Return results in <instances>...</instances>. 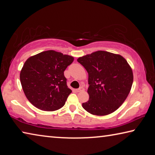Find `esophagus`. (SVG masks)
<instances>
[{"mask_svg":"<svg viewBox=\"0 0 155 155\" xmlns=\"http://www.w3.org/2000/svg\"><path fill=\"white\" fill-rule=\"evenodd\" d=\"M85 90V89H84L83 87H81L80 88L78 89H76L75 91H77V92H80V91H84Z\"/></svg>","mask_w":155,"mask_h":155,"instance_id":"obj_1","label":"esophagus"}]
</instances>
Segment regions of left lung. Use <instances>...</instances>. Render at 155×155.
<instances>
[{
    "label": "left lung",
    "instance_id": "1",
    "mask_svg": "<svg viewBox=\"0 0 155 155\" xmlns=\"http://www.w3.org/2000/svg\"><path fill=\"white\" fill-rule=\"evenodd\" d=\"M77 61L88 72L89 101L83 109L92 115H107L127 99L133 82L129 64L120 54L98 51L79 57Z\"/></svg>",
    "mask_w": 155,
    "mask_h": 155
}]
</instances>
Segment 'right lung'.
I'll return each instance as SVG.
<instances>
[{"instance_id": "add662e5", "label": "right lung", "mask_w": 155, "mask_h": 155, "mask_svg": "<svg viewBox=\"0 0 155 155\" xmlns=\"http://www.w3.org/2000/svg\"><path fill=\"white\" fill-rule=\"evenodd\" d=\"M74 57L54 51L41 52L28 58L20 79L28 101L42 111L61 109L72 90L68 87L64 71Z\"/></svg>"}]
</instances>
